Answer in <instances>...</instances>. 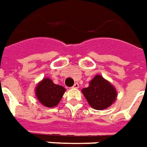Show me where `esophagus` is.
I'll return each instance as SVG.
<instances>
[{
	"label": "esophagus",
	"instance_id": "esophagus-1",
	"mask_svg": "<svg viewBox=\"0 0 147 147\" xmlns=\"http://www.w3.org/2000/svg\"><path fill=\"white\" fill-rule=\"evenodd\" d=\"M74 88H76V89H77V88H78V87H79V84L78 83V82H76V83H74Z\"/></svg>",
	"mask_w": 147,
	"mask_h": 147
}]
</instances>
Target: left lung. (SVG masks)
Returning <instances> with one entry per match:
<instances>
[{
    "label": "left lung",
    "mask_w": 147,
    "mask_h": 147,
    "mask_svg": "<svg viewBox=\"0 0 147 147\" xmlns=\"http://www.w3.org/2000/svg\"><path fill=\"white\" fill-rule=\"evenodd\" d=\"M82 94L90 106L98 110L111 106L117 97L115 88L101 75L95 76L90 86L82 90Z\"/></svg>",
    "instance_id": "obj_1"
}]
</instances>
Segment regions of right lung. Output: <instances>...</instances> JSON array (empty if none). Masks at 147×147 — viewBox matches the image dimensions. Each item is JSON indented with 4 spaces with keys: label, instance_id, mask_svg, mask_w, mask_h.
<instances>
[{
    "label": "right lung",
    "instance_id": "obj_1",
    "mask_svg": "<svg viewBox=\"0 0 147 147\" xmlns=\"http://www.w3.org/2000/svg\"><path fill=\"white\" fill-rule=\"evenodd\" d=\"M65 89L56 85L49 78H45L37 85L36 96L39 102L46 107L56 106L63 96Z\"/></svg>",
    "mask_w": 147,
    "mask_h": 147
}]
</instances>
